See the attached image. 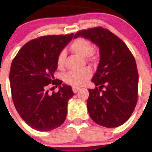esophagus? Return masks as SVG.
Returning a JSON list of instances; mask_svg holds the SVG:
<instances>
[{
	"mask_svg": "<svg viewBox=\"0 0 152 152\" xmlns=\"http://www.w3.org/2000/svg\"><path fill=\"white\" fill-rule=\"evenodd\" d=\"M73 91H74V93H77L78 91V90L80 89V88H77V87H73Z\"/></svg>",
	"mask_w": 152,
	"mask_h": 152,
	"instance_id": "obj_1",
	"label": "esophagus"
}]
</instances>
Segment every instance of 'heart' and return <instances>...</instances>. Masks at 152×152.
I'll list each match as a JSON object with an SVG mask.
<instances>
[{
  "instance_id": "b5f03b06",
  "label": "heart",
  "mask_w": 152,
  "mask_h": 152,
  "mask_svg": "<svg viewBox=\"0 0 152 152\" xmlns=\"http://www.w3.org/2000/svg\"><path fill=\"white\" fill-rule=\"evenodd\" d=\"M70 49L73 53L83 57H88L90 60L96 61V55L93 52V46L89 41L83 38H78L74 40L70 44ZM66 54L64 51L59 53L57 59V66L61 69L64 66ZM92 76V72L89 69H84L81 71H70L64 77L66 83L74 87H78L86 83Z\"/></svg>"
}]
</instances>
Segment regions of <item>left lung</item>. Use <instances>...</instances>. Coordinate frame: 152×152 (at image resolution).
<instances>
[{
  "label": "left lung",
  "instance_id": "1",
  "mask_svg": "<svg viewBox=\"0 0 152 152\" xmlns=\"http://www.w3.org/2000/svg\"><path fill=\"white\" fill-rule=\"evenodd\" d=\"M99 47L100 61L88 89L87 108L94 122L107 128L121 126L129 118L138 100L139 74L132 52L117 36L95 27L77 31Z\"/></svg>",
  "mask_w": 152,
  "mask_h": 152
}]
</instances>
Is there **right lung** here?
I'll return each mask as SVG.
<instances>
[{"label":"right lung","mask_w":152,"mask_h":152,"mask_svg":"<svg viewBox=\"0 0 152 152\" xmlns=\"http://www.w3.org/2000/svg\"><path fill=\"white\" fill-rule=\"evenodd\" d=\"M73 36L74 34L34 38L20 48L12 61L9 80L13 104L34 129L48 132L65 121L68 102L74 92L70 86H61L62 81L54 79L53 74L59 53ZM57 86L58 92H50Z\"/></svg>","instance_id":"1"}]
</instances>
